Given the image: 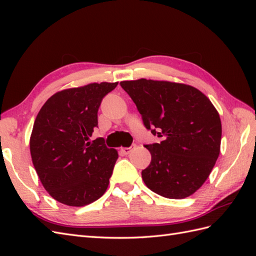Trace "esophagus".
Returning <instances> with one entry per match:
<instances>
[{"label":"esophagus","instance_id":"esophagus-1","mask_svg":"<svg viewBox=\"0 0 256 256\" xmlns=\"http://www.w3.org/2000/svg\"><path fill=\"white\" fill-rule=\"evenodd\" d=\"M134 148H136V144H132L129 147H124V148H122V152L124 154H128L132 152Z\"/></svg>","mask_w":256,"mask_h":256}]
</instances>
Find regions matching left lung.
<instances>
[{"instance_id":"8db88e82","label":"left lung","mask_w":256,"mask_h":256,"mask_svg":"<svg viewBox=\"0 0 256 256\" xmlns=\"http://www.w3.org/2000/svg\"><path fill=\"white\" fill-rule=\"evenodd\" d=\"M140 112L144 126L160 143L145 145L152 154L142 171L145 184L168 198H184L200 188L220 154L219 113L190 85L138 79L120 83Z\"/></svg>"}]
</instances>
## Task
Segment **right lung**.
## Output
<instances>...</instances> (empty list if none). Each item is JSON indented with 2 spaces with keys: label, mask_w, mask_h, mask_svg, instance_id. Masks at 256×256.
<instances>
[{
  "label": "right lung",
  "mask_w": 256,
  "mask_h": 256,
  "mask_svg": "<svg viewBox=\"0 0 256 256\" xmlns=\"http://www.w3.org/2000/svg\"><path fill=\"white\" fill-rule=\"evenodd\" d=\"M115 83H90L51 96L38 112L30 150L38 177L58 202L81 207L106 192L118 154L104 138L90 141L98 109Z\"/></svg>",
  "instance_id": "obj_1"
}]
</instances>
